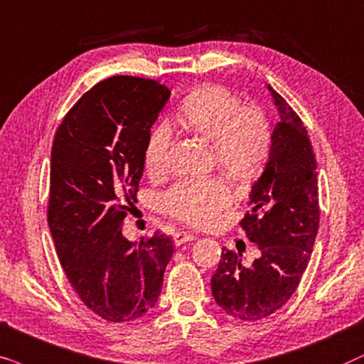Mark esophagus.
I'll return each instance as SVG.
<instances>
[{"label": "esophagus", "instance_id": "esophagus-1", "mask_svg": "<svg viewBox=\"0 0 364 364\" xmlns=\"http://www.w3.org/2000/svg\"><path fill=\"white\" fill-rule=\"evenodd\" d=\"M195 238H196V236L193 235V232H188V231H176L173 235V241H174V245H176V246L183 245V243H188V241H193Z\"/></svg>", "mask_w": 364, "mask_h": 364}]
</instances>
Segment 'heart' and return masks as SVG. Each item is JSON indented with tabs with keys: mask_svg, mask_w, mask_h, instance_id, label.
Masks as SVG:
<instances>
[{
	"mask_svg": "<svg viewBox=\"0 0 364 364\" xmlns=\"http://www.w3.org/2000/svg\"><path fill=\"white\" fill-rule=\"evenodd\" d=\"M188 133L213 144L218 168L236 185L259 178L269 159L273 133L258 106H243L232 91L218 85L198 86L183 100L176 114ZM171 151V132L166 124L151 129L144 146V166L149 173L166 171ZM231 201L223 179H185L161 198L164 213L195 226H208Z\"/></svg>",
	"mask_w": 364,
	"mask_h": 364,
	"instance_id": "obj_1",
	"label": "heart"
}]
</instances>
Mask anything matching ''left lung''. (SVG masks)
<instances>
[{
    "mask_svg": "<svg viewBox=\"0 0 364 364\" xmlns=\"http://www.w3.org/2000/svg\"><path fill=\"white\" fill-rule=\"evenodd\" d=\"M268 90L281 119L264 173L251 186V211L240 221L259 258L245 266L235 251L223 248L211 278L215 301L243 321L268 318L293 296L319 228L316 158L308 129L287 100Z\"/></svg>",
    "mask_w": 364,
    "mask_h": 364,
    "instance_id": "obj_1",
    "label": "left lung"
}]
</instances>
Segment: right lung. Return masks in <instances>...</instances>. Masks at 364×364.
<instances>
[{
	"label": "right lung",
	"instance_id": "obj_1",
	"mask_svg": "<svg viewBox=\"0 0 364 364\" xmlns=\"http://www.w3.org/2000/svg\"><path fill=\"white\" fill-rule=\"evenodd\" d=\"M169 95L156 80L111 76L73 105L53 141L48 225L58 258L81 301L111 323L158 303L173 256L161 232L138 248L121 235L138 201L146 139Z\"/></svg>",
	"mask_w": 364,
	"mask_h": 364
}]
</instances>
